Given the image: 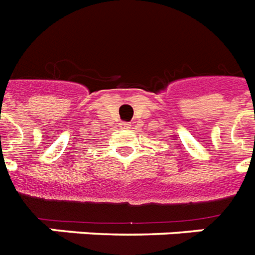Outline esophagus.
<instances>
[{"label": "esophagus", "mask_w": 255, "mask_h": 255, "mask_svg": "<svg viewBox=\"0 0 255 255\" xmlns=\"http://www.w3.org/2000/svg\"><path fill=\"white\" fill-rule=\"evenodd\" d=\"M121 128H124V129H130V128H131V124H130V122H122Z\"/></svg>", "instance_id": "esophagus-1"}]
</instances>
